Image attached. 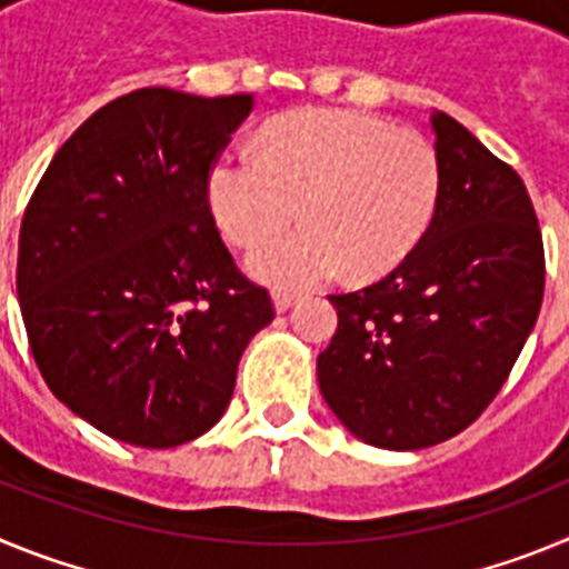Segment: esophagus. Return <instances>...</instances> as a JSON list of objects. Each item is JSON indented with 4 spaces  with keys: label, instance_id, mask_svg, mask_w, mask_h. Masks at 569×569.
Listing matches in <instances>:
<instances>
[{
    "label": "esophagus",
    "instance_id": "obj_1",
    "mask_svg": "<svg viewBox=\"0 0 569 569\" xmlns=\"http://www.w3.org/2000/svg\"><path fill=\"white\" fill-rule=\"evenodd\" d=\"M296 301H299V296L288 293V290H279V293H273V308H276V313H288V310L293 308Z\"/></svg>",
    "mask_w": 569,
    "mask_h": 569
}]
</instances>
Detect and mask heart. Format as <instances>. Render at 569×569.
Returning <instances> with one entry per match:
<instances>
[{
  "label": "heart",
  "instance_id": "obj_1",
  "mask_svg": "<svg viewBox=\"0 0 569 569\" xmlns=\"http://www.w3.org/2000/svg\"><path fill=\"white\" fill-rule=\"evenodd\" d=\"M441 162L430 139L356 110H305L261 136V153L230 148L208 173L216 222L256 244L299 213L305 224L264 241L248 270L276 288H313L341 270L396 268L430 228Z\"/></svg>",
  "mask_w": 569,
  "mask_h": 569
}]
</instances>
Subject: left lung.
Listing matches in <instances>:
<instances>
[{
	"label": "left lung",
	"mask_w": 569,
	"mask_h": 569,
	"mask_svg": "<svg viewBox=\"0 0 569 569\" xmlns=\"http://www.w3.org/2000/svg\"><path fill=\"white\" fill-rule=\"evenodd\" d=\"M441 190L430 228L385 279L330 296L339 328L319 387L365 445L453 439L496 399L545 296V248L521 176L433 110Z\"/></svg>",
	"instance_id": "left-lung-1"
}]
</instances>
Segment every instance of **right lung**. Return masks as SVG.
Returning <instances> with one entry per match:
<instances>
[{
	"label": "right lung",
	"instance_id": "1",
	"mask_svg": "<svg viewBox=\"0 0 569 569\" xmlns=\"http://www.w3.org/2000/svg\"><path fill=\"white\" fill-rule=\"evenodd\" d=\"M250 110V93L133 90L82 122L30 196L17 261L30 350L53 396L110 439L164 450L208 433L273 321L208 202Z\"/></svg>",
	"mask_w": 569,
	"mask_h": 569
}]
</instances>
